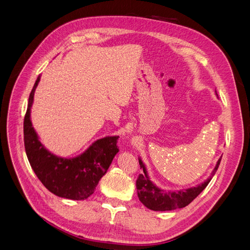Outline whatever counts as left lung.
I'll list each match as a JSON object with an SVG mask.
<instances>
[{"label": "left lung", "instance_id": "left-lung-1", "mask_svg": "<svg viewBox=\"0 0 250 250\" xmlns=\"http://www.w3.org/2000/svg\"><path fill=\"white\" fill-rule=\"evenodd\" d=\"M215 93L216 96L218 97L216 90ZM221 158L222 156L218 160L214 170L210 173V176L207 180H204L202 184L196 187L184 188V190L166 191L161 188H158L155 184H153L152 181L150 180L146 166L140 157L139 163L141 168H143L144 174H140V176L137 180L138 197L144 206L152 210L165 211L173 210L176 208H183L187 207L188 204H190L204 190V188H207L210 179L213 178L216 171L218 170Z\"/></svg>", "mask_w": 250, "mask_h": 250}]
</instances>
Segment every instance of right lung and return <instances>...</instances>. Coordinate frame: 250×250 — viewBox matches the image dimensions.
<instances>
[{
	"instance_id": "obj_1",
	"label": "right lung",
	"mask_w": 250,
	"mask_h": 250,
	"mask_svg": "<svg viewBox=\"0 0 250 250\" xmlns=\"http://www.w3.org/2000/svg\"><path fill=\"white\" fill-rule=\"evenodd\" d=\"M40 80L41 75L30 93L24 120V142L28 161L36 176L51 193L62 198L84 200L94 193L119 152L118 137L97 140L84 152L71 158L51 153L41 143L31 122V107Z\"/></svg>"
}]
</instances>
